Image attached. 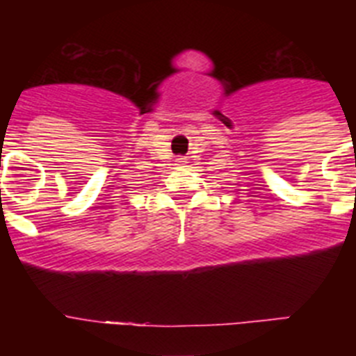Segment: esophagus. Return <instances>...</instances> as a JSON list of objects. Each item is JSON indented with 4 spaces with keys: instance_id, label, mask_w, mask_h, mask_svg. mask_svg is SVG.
I'll list each match as a JSON object with an SVG mask.
<instances>
[{
    "instance_id": "34e87169",
    "label": "esophagus",
    "mask_w": 356,
    "mask_h": 356,
    "mask_svg": "<svg viewBox=\"0 0 356 356\" xmlns=\"http://www.w3.org/2000/svg\"><path fill=\"white\" fill-rule=\"evenodd\" d=\"M176 165L178 168H185L187 165V159H176Z\"/></svg>"
}]
</instances>
